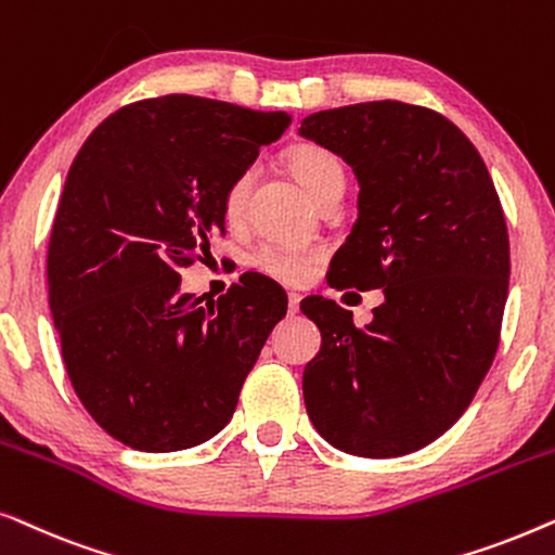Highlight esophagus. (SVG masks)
Returning a JSON list of instances; mask_svg holds the SVG:
<instances>
[{"instance_id":"obj_1","label":"esophagus","mask_w":555,"mask_h":555,"mask_svg":"<svg viewBox=\"0 0 555 555\" xmlns=\"http://www.w3.org/2000/svg\"><path fill=\"white\" fill-rule=\"evenodd\" d=\"M300 310V295L298 293H291L287 295V313L295 315Z\"/></svg>"}]
</instances>
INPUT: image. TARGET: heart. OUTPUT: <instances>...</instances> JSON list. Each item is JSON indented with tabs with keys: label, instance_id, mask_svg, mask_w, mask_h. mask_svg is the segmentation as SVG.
Wrapping results in <instances>:
<instances>
[{
	"label": "heart",
	"instance_id": "heart-1",
	"mask_svg": "<svg viewBox=\"0 0 555 555\" xmlns=\"http://www.w3.org/2000/svg\"><path fill=\"white\" fill-rule=\"evenodd\" d=\"M287 166H291L293 177L306 186V192L318 202L328 192L340 189L344 192L346 171L340 158L333 154L331 149L321 146V143H298L287 151L285 156ZM249 189H253V171H242L230 181L224 189V217L230 222H237L245 215ZM321 262V253L310 247H295V245H264L255 253V268L264 272V275L280 280L287 285L308 283Z\"/></svg>",
	"mask_w": 555,
	"mask_h": 555
}]
</instances>
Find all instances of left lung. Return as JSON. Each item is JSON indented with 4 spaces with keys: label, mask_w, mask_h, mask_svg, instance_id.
I'll return each instance as SVG.
<instances>
[{
    "label": "left lung",
    "mask_w": 555,
    "mask_h": 555,
    "mask_svg": "<svg viewBox=\"0 0 555 555\" xmlns=\"http://www.w3.org/2000/svg\"><path fill=\"white\" fill-rule=\"evenodd\" d=\"M300 135L351 164L361 186L328 285L384 287L363 328L336 300H302L321 331L302 374L308 416L340 452H416L465 414L495 359L511 278L495 184L467 135L422 105L321 111Z\"/></svg>",
    "instance_id": "obj_1"
}]
</instances>
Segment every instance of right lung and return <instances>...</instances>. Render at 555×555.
Instances as JSON below:
<instances>
[{"mask_svg": "<svg viewBox=\"0 0 555 555\" xmlns=\"http://www.w3.org/2000/svg\"><path fill=\"white\" fill-rule=\"evenodd\" d=\"M291 126L196 95L149 98L113 113L67 171L48 249L60 351L88 414L141 452L207 442L287 295L264 275L219 300L179 293V270L224 234V189Z\"/></svg>", "mask_w": 555, "mask_h": 555, "instance_id": "1", "label": "right lung"}]
</instances>
